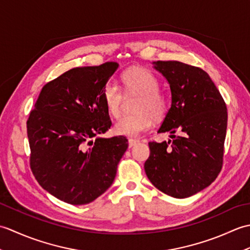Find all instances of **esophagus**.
<instances>
[{
  "label": "esophagus",
  "mask_w": 250,
  "mask_h": 250,
  "mask_svg": "<svg viewBox=\"0 0 250 250\" xmlns=\"http://www.w3.org/2000/svg\"><path fill=\"white\" fill-rule=\"evenodd\" d=\"M129 147L131 148V147H133L135 144H137V143H139V141L137 140H134V139H129Z\"/></svg>",
  "instance_id": "1"
}]
</instances>
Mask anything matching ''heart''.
Listing matches in <instances>:
<instances>
[{"instance_id": "b5f03b06", "label": "heart", "mask_w": 250, "mask_h": 250, "mask_svg": "<svg viewBox=\"0 0 250 250\" xmlns=\"http://www.w3.org/2000/svg\"><path fill=\"white\" fill-rule=\"evenodd\" d=\"M124 93L125 97L139 95L135 104L137 114L125 115L116 122V134L139 136L150 129L152 120L163 118L167 109V101L159 91V81L153 74L145 68H132L122 75ZM124 93L114 81H108L102 90V99L111 117L120 115Z\"/></svg>"}]
</instances>
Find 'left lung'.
Instances as JSON below:
<instances>
[{
    "mask_svg": "<svg viewBox=\"0 0 250 250\" xmlns=\"http://www.w3.org/2000/svg\"><path fill=\"white\" fill-rule=\"evenodd\" d=\"M167 79L172 105L159 133L171 140L149 142L148 179L162 192L184 199L214 182L224 164L228 113L225 100L205 71L179 61H157Z\"/></svg>",
    "mask_w": 250,
    "mask_h": 250,
    "instance_id": "left-lung-1",
    "label": "left lung"
}]
</instances>
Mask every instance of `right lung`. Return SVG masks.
I'll return each mask as SVG.
<instances>
[{
	"label": "right lung",
	"mask_w": 250,
	"mask_h": 250,
	"mask_svg": "<svg viewBox=\"0 0 250 250\" xmlns=\"http://www.w3.org/2000/svg\"><path fill=\"white\" fill-rule=\"evenodd\" d=\"M117 67L106 62L63 73L42 88L30 111L31 171L46 191L68 204H88L104 193L128 148L125 136H99L111 125L102 90Z\"/></svg>",
	"instance_id": "1"
}]
</instances>
